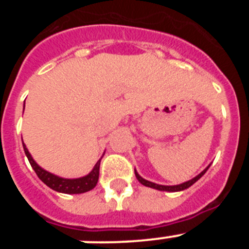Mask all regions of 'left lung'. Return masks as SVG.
<instances>
[{
  "label": "left lung",
  "instance_id": "left-lung-1",
  "mask_svg": "<svg viewBox=\"0 0 249 249\" xmlns=\"http://www.w3.org/2000/svg\"><path fill=\"white\" fill-rule=\"evenodd\" d=\"M207 169H208V167H207V168L204 169V171H202V172L199 173V175L197 176V177L192 178L191 181L184 182V183H182V184H177V186H162V184H156V183H153V182H149V181H147V179H144V178L141 177V176L138 175V173L136 172V171H135V175H136V178H137L138 181H140V183H142V184H143V186L151 187V188H155V190H158V191H167V192H178V191L186 190V188H188V187L192 186L193 183H196V182L198 181L199 178H201L202 176H203L204 173H206Z\"/></svg>",
  "mask_w": 249,
  "mask_h": 249
}]
</instances>
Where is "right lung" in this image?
<instances>
[{"instance_id": "1", "label": "right lung", "mask_w": 249, "mask_h": 249, "mask_svg": "<svg viewBox=\"0 0 249 249\" xmlns=\"http://www.w3.org/2000/svg\"><path fill=\"white\" fill-rule=\"evenodd\" d=\"M23 149H25V153L27 156L28 160H30L31 166L35 169L36 175L38 176V178L45 184H47L50 188H52L53 191L61 193H68V195H78V193H85L89 192V191L93 190L96 184L98 182V176H100V163L101 160H98L96 166L93 167V169L91 171V173H89L85 177L76 178V179H66V178L57 177V176L52 175V173L47 172L45 169H42L38 164L34 160V158L31 157L30 152L26 148V146L23 144Z\"/></svg>"}]
</instances>
